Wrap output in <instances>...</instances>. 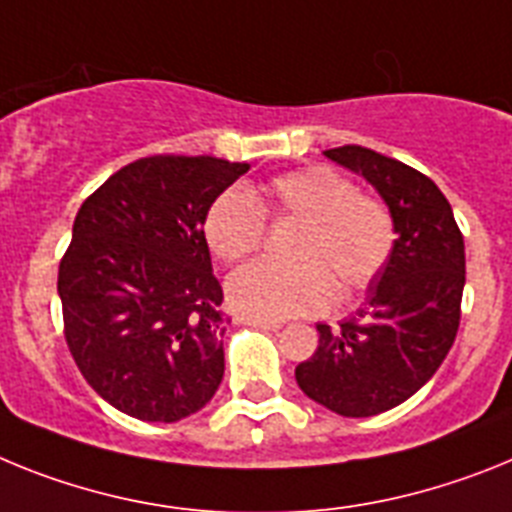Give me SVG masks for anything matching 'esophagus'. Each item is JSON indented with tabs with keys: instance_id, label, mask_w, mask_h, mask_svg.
<instances>
[{
	"instance_id": "34e87169",
	"label": "esophagus",
	"mask_w": 512,
	"mask_h": 512,
	"mask_svg": "<svg viewBox=\"0 0 512 512\" xmlns=\"http://www.w3.org/2000/svg\"><path fill=\"white\" fill-rule=\"evenodd\" d=\"M244 324H252V327H260V330H270V332H275V330H281L283 327V322H278V319H260V317H244L242 319Z\"/></svg>"
}]
</instances>
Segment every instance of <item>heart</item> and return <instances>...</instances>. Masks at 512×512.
Listing matches in <instances>:
<instances>
[{"label": "heart", "instance_id": "obj_1", "mask_svg": "<svg viewBox=\"0 0 512 512\" xmlns=\"http://www.w3.org/2000/svg\"><path fill=\"white\" fill-rule=\"evenodd\" d=\"M278 224H301L293 265L260 260L244 265L226 283L231 306L247 317L286 319L317 314L345 293L366 291L389 265L397 224L376 195L358 193L348 175L327 164L283 172L260 188L257 201L244 190H226L206 213V239L224 262L257 252Z\"/></svg>", "mask_w": 512, "mask_h": 512}]
</instances>
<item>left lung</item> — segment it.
I'll return each mask as SVG.
<instances>
[{
  "instance_id": "8db88e82",
  "label": "left lung",
  "mask_w": 512,
  "mask_h": 512,
  "mask_svg": "<svg viewBox=\"0 0 512 512\" xmlns=\"http://www.w3.org/2000/svg\"><path fill=\"white\" fill-rule=\"evenodd\" d=\"M324 157L366 177L394 213L397 244L353 319L317 324L319 345L296 366L306 397L342 417H371L428 384L451 350L466 281L464 237L430 177L366 146Z\"/></svg>"
}]
</instances>
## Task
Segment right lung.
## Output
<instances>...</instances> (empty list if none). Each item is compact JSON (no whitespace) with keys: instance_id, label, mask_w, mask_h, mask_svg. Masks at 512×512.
Returning <instances> with one entry per match:
<instances>
[{"instance_id":"right-lung-1","label":"right lung","mask_w":512,"mask_h":512,"mask_svg":"<svg viewBox=\"0 0 512 512\" xmlns=\"http://www.w3.org/2000/svg\"><path fill=\"white\" fill-rule=\"evenodd\" d=\"M247 162L154 154L82 203L59 265L64 337L87 384L115 410L177 422L224 379V291L206 213Z\"/></svg>"}]
</instances>
